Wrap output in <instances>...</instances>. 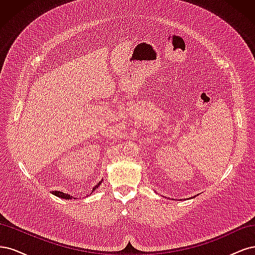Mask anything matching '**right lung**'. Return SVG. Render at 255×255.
<instances>
[{"label": "right lung", "instance_id": "right-lung-1", "mask_svg": "<svg viewBox=\"0 0 255 255\" xmlns=\"http://www.w3.org/2000/svg\"><path fill=\"white\" fill-rule=\"evenodd\" d=\"M101 183H102V180L100 181V182L96 185V186L94 187V189H92V191L96 190V189L100 186V185H101ZM52 194H53V195H55V196H56V197H58V198H61V199H66V200L72 199V196H70V195H66V194H64V192H61V191H53Z\"/></svg>", "mask_w": 255, "mask_h": 255}]
</instances>
